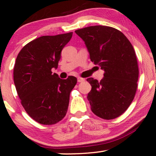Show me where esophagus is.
<instances>
[{"label":"esophagus","instance_id":"34e87169","mask_svg":"<svg viewBox=\"0 0 156 156\" xmlns=\"http://www.w3.org/2000/svg\"><path fill=\"white\" fill-rule=\"evenodd\" d=\"M84 80H85L84 78H80V77H78V83H82V82H83V81H84Z\"/></svg>","mask_w":156,"mask_h":156}]
</instances>
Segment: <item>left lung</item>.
I'll return each instance as SVG.
<instances>
[{
    "instance_id": "obj_1",
    "label": "left lung",
    "mask_w": 156,
    "mask_h": 156,
    "mask_svg": "<svg viewBox=\"0 0 156 156\" xmlns=\"http://www.w3.org/2000/svg\"><path fill=\"white\" fill-rule=\"evenodd\" d=\"M75 32L85 41L92 62L105 71L100 82L87 79L92 86L87 95L91 110L102 119H115L128 109L137 90L139 66L133 46L122 32L108 26Z\"/></svg>"
}]
</instances>
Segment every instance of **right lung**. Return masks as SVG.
<instances>
[{
	"label": "right lung",
	"instance_id": "1",
	"mask_svg": "<svg viewBox=\"0 0 156 156\" xmlns=\"http://www.w3.org/2000/svg\"><path fill=\"white\" fill-rule=\"evenodd\" d=\"M73 32L42 36L24 46L13 69V78L21 104L39 124H55L66 115L70 93L77 78L62 80L51 69L58 68L61 52Z\"/></svg>",
	"mask_w": 156,
	"mask_h": 156
}]
</instances>
